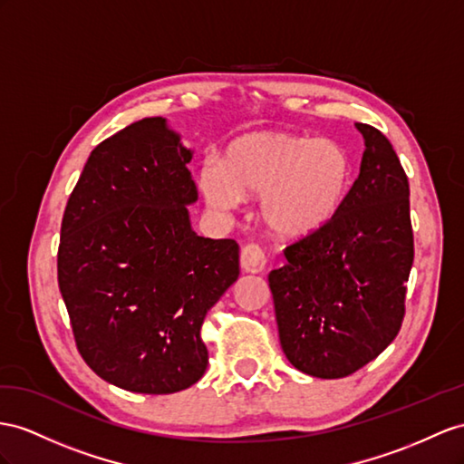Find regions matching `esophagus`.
I'll use <instances>...</instances> for the list:
<instances>
[{"label": "esophagus", "instance_id": "34e87169", "mask_svg": "<svg viewBox=\"0 0 464 464\" xmlns=\"http://www.w3.org/2000/svg\"><path fill=\"white\" fill-rule=\"evenodd\" d=\"M241 266L245 272H263L266 266V255L263 251V246L256 243H248L243 246L241 251Z\"/></svg>", "mask_w": 464, "mask_h": 464}]
</instances>
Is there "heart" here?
Instances as JSON below:
<instances>
[{
  "instance_id": "heart-1",
  "label": "heart",
  "mask_w": 464,
  "mask_h": 464,
  "mask_svg": "<svg viewBox=\"0 0 464 464\" xmlns=\"http://www.w3.org/2000/svg\"><path fill=\"white\" fill-rule=\"evenodd\" d=\"M351 186V159L337 140L260 130L231 140L208 162L199 188L218 211L260 196V216L282 237H304L334 219Z\"/></svg>"
}]
</instances>
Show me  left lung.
<instances>
[{
    "mask_svg": "<svg viewBox=\"0 0 464 464\" xmlns=\"http://www.w3.org/2000/svg\"><path fill=\"white\" fill-rule=\"evenodd\" d=\"M361 172L322 229L286 246L272 270L280 345L315 378H343L374 361L406 314L413 263L410 184L396 150L378 129L356 123Z\"/></svg>",
    "mask_w": 464,
    "mask_h": 464,
    "instance_id": "obj_1",
    "label": "left lung"
}]
</instances>
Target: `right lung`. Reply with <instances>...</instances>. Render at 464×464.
<instances>
[{"label": "right lung", "instance_id": "right-lung-1", "mask_svg": "<svg viewBox=\"0 0 464 464\" xmlns=\"http://www.w3.org/2000/svg\"><path fill=\"white\" fill-rule=\"evenodd\" d=\"M192 150L162 117L92 150L70 194L58 288L82 359L105 382L172 394L204 376L206 314L239 278V245L189 225Z\"/></svg>", "mask_w": 464, "mask_h": 464}]
</instances>
